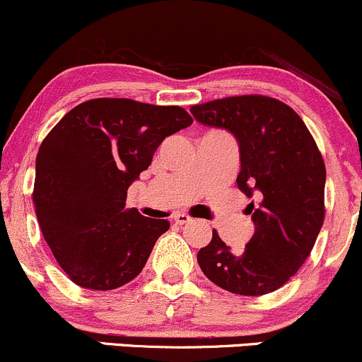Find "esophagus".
<instances>
[{
  "instance_id": "34e87169",
  "label": "esophagus",
  "mask_w": 362,
  "mask_h": 362,
  "mask_svg": "<svg viewBox=\"0 0 362 362\" xmlns=\"http://www.w3.org/2000/svg\"><path fill=\"white\" fill-rule=\"evenodd\" d=\"M173 221H175V223H178V225H185V223H190V221H192V218H190L189 214H185V213H177L173 216Z\"/></svg>"
}]
</instances>
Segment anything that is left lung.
Masks as SVG:
<instances>
[{
	"instance_id": "left-lung-1",
	"label": "left lung",
	"mask_w": 362,
	"mask_h": 362,
	"mask_svg": "<svg viewBox=\"0 0 362 362\" xmlns=\"http://www.w3.org/2000/svg\"><path fill=\"white\" fill-rule=\"evenodd\" d=\"M197 122L237 139V185L256 197L254 235L233 252L216 230L197 252L202 273L239 296H263L287 284L311 254L325 218V170L308 127L291 106L266 96H233L190 108Z\"/></svg>"
}]
</instances>
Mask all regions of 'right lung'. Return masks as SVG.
I'll list each match as a JSON object with an SVG mask.
<instances>
[{
    "label": "right lung",
    "instance_id": "add662e5",
    "mask_svg": "<svg viewBox=\"0 0 362 362\" xmlns=\"http://www.w3.org/2000/svg\"><path fill=\"white\" fill-rule=\"evenodd\" d=\"M190 123L180 106L98 98L70 110L42 141L35 214L58 264L78 287L113 291L142 272L170 223L125 209L127 190L165 137Z\"/></svg>",
    "mask_w": 362,
    "mask_h": 362
}]
</instances>
